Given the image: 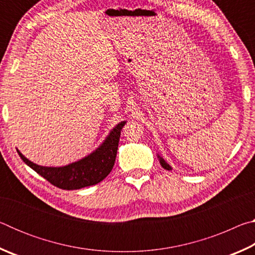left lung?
I'll use <instances>...</instances> for the list:
<instances>
[{
	"label": "left lung",
	"instance_id": "left-lung-1",
	"mask_svg": "<svg viewBox=\"0 0 255 255\" xmlns=\"http://www.w3.org/2000/svg\"><path fill=\"white\" fill-rule=\"evenodd\" d=\"M159 157V156H158ZM159 163H161V165L164 167V169H166V170H171V166L169 165V164H167L165 161H164V159L162 158V157H159Z\"/></svg>",
	"mask_w": 255,
	"mask_h": 255
}]
</instances>
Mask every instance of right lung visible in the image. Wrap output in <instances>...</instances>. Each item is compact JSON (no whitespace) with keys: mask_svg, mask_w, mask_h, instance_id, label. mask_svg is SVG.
Instances as JSON below:
<instances>
[{"mask_svg":"<svg viewBox=\"0 0 255 255\" xmlns=\"http://www.w3.org/2000/svg\"><path fill=\"white\" fill-rule=\"evenodd\" d=\"M126 122L118 124L112 129L100 147L89 156L80 159L79 162L68 164L62 167L40 166L25 158L19 150L21 159L33 171L45 178L55 187L63 190H77L84 187L94 185L106 178L115 165L117 155L120 131Z\"/></svg>","mask_w":255,"mask_h":255,"instance_id":"add662e5","label":"right lung"}]
</instances>
